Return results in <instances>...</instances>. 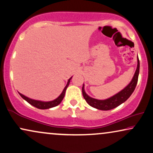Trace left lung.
<instances>
[{
  "mask_svg": "<svg viewBox=\"0 0 153 153\" xmlns=\"http://www.w3.org/2000/svg\"><path fill=\"white\" fill-rule=\"evenodd\" d=\"M137 61V68H136V72L134 73V75L133 78H132L131 82L121 91H120L117 94L114 95L113 97L109 98V99H105V100H98V99H93V98L89 97L85 93L84 89V85H83V87L82 88V95L87 103L89 105H91V107L95 108L101 110V111H108V110L115 108L117 107L118 105H120L125 102V101H127L130 96L131 95V94L133 93V91L136 88V85H137L140 68V62L138 57Z\"/></svg>",
  "mask_w": 153,
  "mask_h": 153,
  "instance_id": "obj_1",
  "label": "left lung"
}]
</instances>
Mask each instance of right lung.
Segmentation results:
<instances>
[{
  "mask_svg": "<svg viewBox=\"0 0 153 153\" xmlns=\"http://www.w3.org/2000/svg\"><path fill=\"white\" fill-rule=\"evenodd\" d=\"M71 78H72V77H71V78L68 80V82H67L66 86L65 87V88L64 89V90H63L62 93L61 94L59 97L57 99H56L55 100H54V101H48V102H44V101L33 100V99H29V98L25 97V96H24L23 94H20V93H19V95L21 96L22 98H23L24 100H26L28 103H30V105H33L34 107L37 108H39V109H48V108H50L56 106V105H58L61 102H62V101L63 100V99H64V96H65V92H66V88H67V87H68L69 83H70V80H71Z\"/></svg>",
  "mask_w": 153,
  "mask_h": 153,
  "instance_id": "obj_1",
  "label": "right lung"
}]
</instances>
